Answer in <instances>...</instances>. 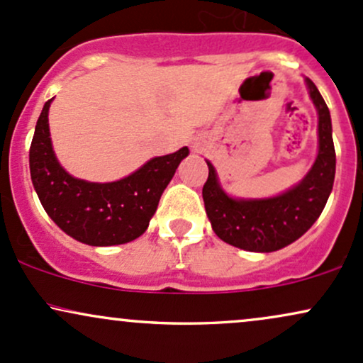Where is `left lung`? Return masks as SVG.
<instances>
[{"label": "left lung", "instance_id": "left-lung-1", "mask_svg": "<svg viewBox=\"0 0 363 363\" xmlns=\"http://www.w3.org/2000/svg\"><path fill=\"white\" fill-rule=\"evenodd\" d=\"M307 86L319 112V153L301 184L277 198L232 199L222 191L208 162L203 201L213 232L223 242L252 252L278 251L306 234L323 213L335 182L336 153L326 102L309 78Z\"/></svg>", "mask_w": 363, "mask_h": 363}]
</instances>
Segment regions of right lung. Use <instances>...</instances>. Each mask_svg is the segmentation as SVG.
Here are the masks:
<instances>
[{
	"mask_svg": "<svg viewBox=\"0 0 363 363\" xmlns=\"http://www.w3.org/2000/svg\"><path fill=\"white\" fill-rule=\"evenodd\" d=\"M51 101L44 104L37 119L28 153L32 184L44 210L61 230L83 244L131 242L147 230L162 193L189 150L184 147L152 158L135 174L116 182L97 184L74 179L54 157L48 119Z\"/></svg>",
	"mask_w": 363,
	"mask_h": 363,
	"instance_id": "obj_1",
	"label": "right lung"
}]
</instances>
